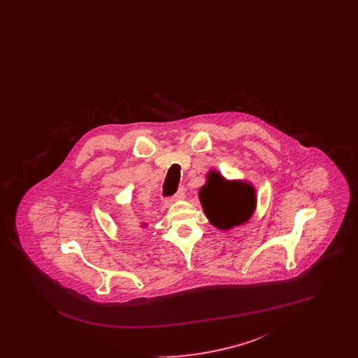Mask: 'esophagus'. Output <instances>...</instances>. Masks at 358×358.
Instances as JSON below:
<instances>
[{
  "mask_svg": "<svg viewBox=\"0 0 358 358\" xmlns=\"http://www.w3.org/2000/svg\"><path fill=\"white\" fill-rule=\"evenodd\" d=\"M184 194H185V189H184V187H180V189L176 192V194H174L171 199L165 200V203H164V204H165V206H169V205L173 204L174 201L184 199Z\"/></svg>",
  "mask_w": 358,
  "mask_h": 358,
  "instance_id": "1",
  "label": "esophagus"
}]
</instances>
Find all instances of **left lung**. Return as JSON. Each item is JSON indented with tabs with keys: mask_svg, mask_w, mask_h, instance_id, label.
Masks as SVG:
<instances>
[{
	"mask_svg": "<svg viewBox=\"0 0 358 358\" xmlns=\"http://www.w3.org/2000/svg\"><path fill=\"white\" fill-rule=\"evenodd\" d=\"M199 197L208 220L224 231L248 222L256 209L254 185L240 180L229 181L217 171L208 173Z\"/></svg>",
	"mask_w": 358,
	"mask_h": 358,
	"instance_id": "left-lung-1",
	"label": "left lung"
}]
</instances>
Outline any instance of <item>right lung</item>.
Segmentation results:
<instances>
[{"instance_id": "right-lung-1", "label": "right lung", "mask_w": 358, "mask_h": 358, "mask_svg": "<svg viewBox=\"0 0 358 358\" xmlns=\"http://www.w3.org/2000/svg\"><path fill=\"white\" fill-rule=\"evenodd\" d=\"M143 225H145V224H143Z\"/></svg>"}]
</instances>
